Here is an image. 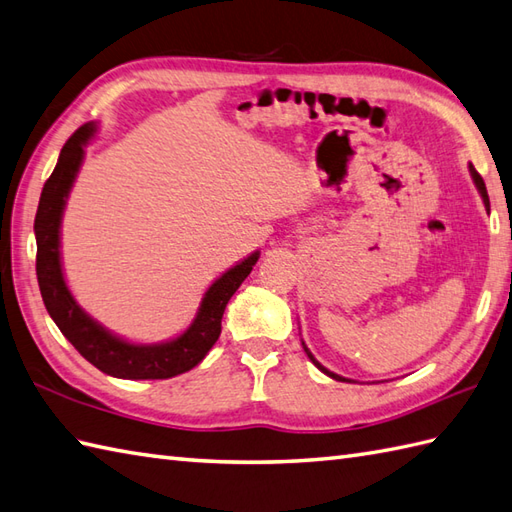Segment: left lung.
<instances>
[{
    "mask_svg": "<svg viewBox=\"0 0 512 512\" xmlns=\"http://www.w3.org/2000/svg\"><path fill=\"white\" fill-rule=\"evenodd\" d=\"M469 170H471V177H473V181H475V186H478V190L482 192V199H484V203H486V208H488V192H486V186H484V179H482V175L478 173V170H475V168H473V164L469 166ZM304 350H306V348H304ZM306 355H309V357H311V361L315 363V366H317V368H320L322 372H326V374H328V377H333L335 381H346L344 377H339V374H333L331 370H326L324 366H320V363H317V361H315V357L311 355V352H309V350H306Z\"/></svg>",
    "mask_w": 512,
    "mask_h": 512,
    "instance_id": "obj_1",
    "label": "left lung"
}]
</instances>
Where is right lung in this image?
Returning a JSON list of instances; mask_svg holds the SVG:
<instances>
[{
  "label": "right lung",
  "instance_id": "right-lung-1",
  "mask_svg": "<svg viewBox=\"0 0 512 512\" xmlns=\"http://www.w3.org/2000/svg\"><path fill=\"white\" fill-rule=\"evenodd\" d=\"M94 131V124H83L72 133V138L61 149L52 175L41 190L37 217H34V236H37V280L41 298L59 331L70 339L81 355L102 370L118 379H170L181 372H188L208 355V350L221 335V317L225 304L234 291L249 276L256 265L258 252L245 258L241 265L232 267L206 291L197 320L190 324L184 335L168 344L135 346L113 337L98 326L92 317L78 306L67 291L61 271L59 256V227L65 208L67 192L83 162V146Z\"/></svg>",
  "mask_w": 512,
  "mask_h": 512
}]
</instances>
